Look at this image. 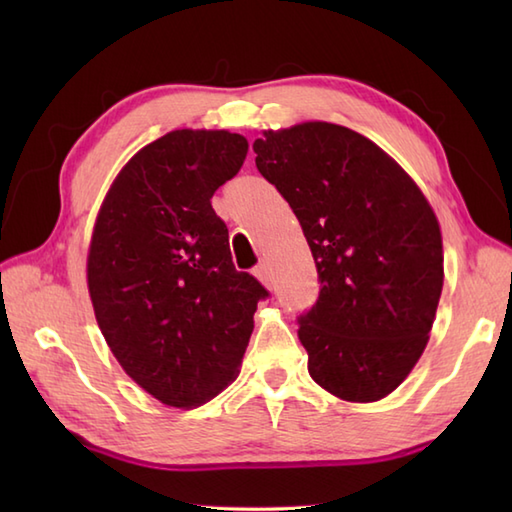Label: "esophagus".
Segmentation results:
<instances>
[{"instance_id": "34e87169", "label": "esophagus", "mask_w": 512, "mask_h": 512, "mask_svg": "<svg viewBox=\"0 0 512 512\" xmlns=\"http://www.w3.org/2000/svg\"><path fill=\"white\" fill-rule=\"evenodd\" d=\"M255 277L262 281L264 286H273V270H270V266H268V262H259L257 266H255Z\"/></svg>"}]
</instances>
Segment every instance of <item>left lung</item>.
I'll use <instances>...</instances> for the list:
<instances>
[{
    "mask_svg": "<svg viewBox=\"0 0 512 512\" xmlns=\"http://www.w3.org/2000/svg\"><path fill=\"white\" fill-rule=\"evenodd\" d=\"M253 149L317 264V303L297 317L310 376L343 400L385 398L418 363L436 319V213L383 149L347 127L264 132Z\"/></svg>",
    "mask_w": 512,
    "mask_h": 512,
    "instance_id": "left-lung-1",
    "label": "left lung"
}]
</instances>
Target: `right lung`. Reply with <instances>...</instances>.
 <instances>
[{
	"mask_svg": "<svg viewBox=\"0 0 512 512\" xmlns=\"http://www.w3.org/2000/svg\"><path fill=\"white\" fill-rule=\"evenodd\" d=\"M231 132L176 129L118 173L96 217L88 286L116 361L169 407L191 409L231 383L270 292L235 270L211 198L244 165Z\"/></svg>",
	"mask_w": 512,
	"mask_h": 512,
	"instance_id": "obj_1",
	"label": "right lung"
}]
</instances>
